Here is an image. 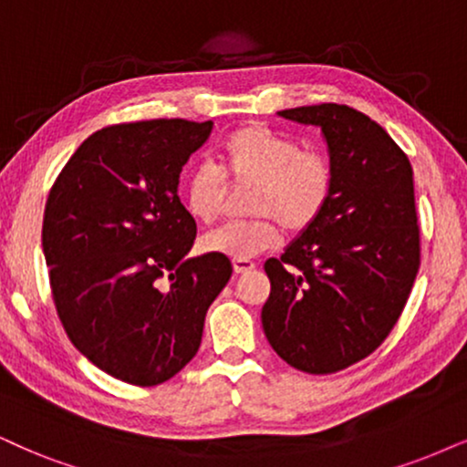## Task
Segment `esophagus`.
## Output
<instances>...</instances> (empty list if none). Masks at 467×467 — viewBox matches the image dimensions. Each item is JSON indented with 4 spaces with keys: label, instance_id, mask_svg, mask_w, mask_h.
Segmentation results:
<instances>
[{
    "label": "esophagus",
    "instance_id": "esophagus-1",
    "mask_svg": "<svg viewBox=\"0 0 467 467\" xmlns=\"http://www.w3.org/2000/svg\"><path fill=\"white\" fill-rule=\"evenodd\" d=\"M233 267H234V274H250L252 269H256V263L247 261V258H234Z\"/></svg>",
    "mask_w": 467,
    "mask_h": 467
}]
</instances>
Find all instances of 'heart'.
<instances>
[{"label":"heart","mask_w":467,"mask_h":467,"mask_svg":"<svg viewBox=\"0 0 467 467\" xmlns=\"http://www.w3.org/2000/svg\"><path fill=\"white\" fill-rule=\"evenodd\" d=\"M230 185H252L247 211L254 220L233 222L204 234V252L228 258H250L280 244L282 228L304 233L327 209L334 192V165L326 152L308 149L288 135L258 125L237 129L217 150V170L200 165L182 181L185 209L200 223H213L222 213Z\"/></svg>","instance_id":"b5f03b06"}]
</instances>
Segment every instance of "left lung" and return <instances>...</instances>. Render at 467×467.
Returning a JSON list of instances; mask_svg holds the SVG:
<instances>
[{"label":"left lung","instance_id":"1","mask_svg":"<svg viewBox=\"0 0 467 467\" xmlns=\"http://www.w3.org/2000/svg\"><path fill=\"white\" fill-rule=\"evenodd\" d=\"M277 116L321 129L334 192L323 215L265 263L261 321L286 364L327 375L370 356L405 308L420 267L414 172L362 111L321 103Z\"/></svg>","mask_w":467,"mask_h":467}]
</instances>
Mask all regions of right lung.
<instances>
[{
  "label": "right lung",
  "instance_id": "add662e5",
  "mask_svg": "<svg viewBox=\"0 0 467 467\" xmlns=\"http://www.w3.org/2000/svg\"><path fill=\"white\" fill-rule=\"evenodd\" d=\"M213 122L141 120L92 133L51 187L43 252L68 338L94 366L157 386L198 353L228 256L190 258L196 220L181 204L182 165Z\"/></svg>",
  "mask_w": 467,
  "mask_h": 467
}]
</instances>
